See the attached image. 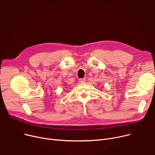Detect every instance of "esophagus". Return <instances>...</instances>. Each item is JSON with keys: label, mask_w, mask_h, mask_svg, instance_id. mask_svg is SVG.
Instances as JSON below:
<instances>
[{"label": "esophagus", "mask_w": 155, "mask_h": 155, "mask_svg": "<svg viewBox=\"0 0 155 155\" xmlns=\"http://www.w3.org/2000/svg\"><path fill=\"white\" fill-rule=\"evenodd\" d=\"M79 82H80V83H85V82H86V78H81V79H80Z\"/></svg>", "instance_id": "1"}]
</instances>
